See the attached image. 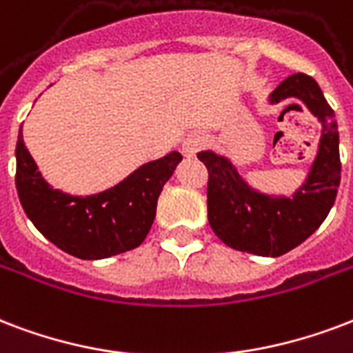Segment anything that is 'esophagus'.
I'll list each match as a JSON object with an SVG mask.
<instances>
[{
  "mask_svg": "<svg viewBox=\"0 0 353 353\" xmlns=\"http://www.w3.org/2000/svg\"><path fill=\"white\" fill-rule=\"evenodd\" d=\"M203 137H200V134H190V137H187L185 141H183V153H185V157H194L196 153H198V150H200L201 146H203Z\"/></svg>",
  "mask_w": 353,
  "mask_h": 353,
  "instance_id": "1",
  "label": "esophagus"
}]
</instances>
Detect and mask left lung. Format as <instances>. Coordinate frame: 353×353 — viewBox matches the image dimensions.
I'll return each instance as SVG.
<instances>
[{
	"instance_id": "1",
	"label": "left lung",
	"mask_w": 353,
	"mask_h": 353,
	"mask_svg": "<svg viewBox=\"0 0 353 353\" xmlns=\"http://www.w3.org/2000/svg\"><path fill=\"white\" fill-rule=\"evenodd\" d=\"M300 99L319 118L320 141L305 181L292 196H272L255 190L225 155L203 150L198 159L209 170L207 219L212 231L230 248L279 257L319 230L335 203L341 183L339 129L319 83L305 74L289 75L270 94L268 103Z\"/></svg>"
}]
</instances>
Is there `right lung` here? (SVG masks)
I'll list each match as a JSON object with an SVG mask.
<instances>
[{"instance_id": "right-lung-1", "label": "right lung", "mask_w": 353, "mask_h": 353, "mask_svg": "<svg viewBox=\"0 0 353 353\" xmlns=\"http://www.w3.org/2000/svg\"><path fill=\"white\" fill-rule=\"evenodd\" d=\"M172 152L131 172L114 187L75 196L53 188L18 133L16 190L27 219L50 242L79 259H105L141 246L155 220L157 198L181 163Z\"/></svg>"}]
</instances>
